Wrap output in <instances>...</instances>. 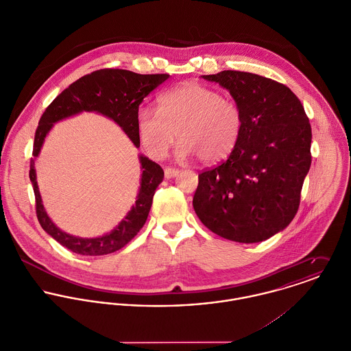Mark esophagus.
Here are the masks:
<instances>
[{
  "label": "esophagus",
  "mask_w": 351,
  "mask_h": 351,
  "mask_svg": "<svg viewBox=\"0 0 351 351\" xmlns=\"http://www.w3.org/2000/svg\"><path fill=\"white\" fill-rule=\"evenodd\" d=\"M178 174V170L177 169H173V167H165V177L166 178H173Z\"/></svg>",
  "instance_id": "obj_1"
}]
</instances>
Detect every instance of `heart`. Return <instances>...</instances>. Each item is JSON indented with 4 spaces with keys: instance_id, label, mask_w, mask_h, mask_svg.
<instances>
[{
    "instance_id": "heart-1",
    "label": "heart",
    "mask_w": 351,
    "mask_h": 351,
    "mask_svg": "<svg viewBox=\"0 0 351 351\" xmlns=\"http://www.w3.org/2000/svg\"><path fill=\"white\" fill-rule=\"evenodd\" d=\"M243 124L237 101L197 82L166 92L159 99V110L145 105L136 116L139 141L152 158H163L178 134V158L196 154L204 165L220 163L232 154Z\"/></svg>"
}]
</instances>
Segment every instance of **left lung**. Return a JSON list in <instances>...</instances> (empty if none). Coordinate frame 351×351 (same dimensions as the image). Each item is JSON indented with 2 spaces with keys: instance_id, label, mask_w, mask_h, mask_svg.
<instances>
[{
  "instance_id": "1",
  "label": "left lung",
  "mask_w": 351,
  "mask_h": 351,
  "mask_svg": "<svg viewBox=\"0 0 351 351\" xmlns=\"http://www.w3.org/2000/svg\"><path fill=\"white\" fill-rule=\"evenodd\" d=\"M204 80L226 88L243 112L227 160L199 174L193 208L216 235L256 243L289 226L311 167V124L296 95L270 78L224 70Z\"/></svg>"
}]
</instances>
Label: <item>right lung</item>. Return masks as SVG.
Segmentation results:
<instances>
[{
  "label": "right lung",
  "instance_id": "1",
  "mask_svg": "<svg viewBox=\"0 0 351 351\" xmlns=\"http://www.w3.org/2000/svg\"><path fill=\"white\" fill-rule=\"evenodd\" d=\"M169 74H138L121 69H102L73 82L51 102L39 120L35 134L34 158L31 159L29 180L36 200V216L42 228L58 243L81 255H105L124 247L145 226L154 193L163 180L162 167L145 155H139L142 178L135 205L125 217L109 232L97 238H80L58 228L46 212L39 192L35 170V159L42 150L46 136L55 123L81 112H97L113 120L139 147L136 130L139 105L145 97L165 82Z\"/></svg>",
  "mask_w": 351,
  "mask_h": 351
}]
</instances>
